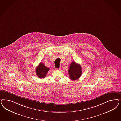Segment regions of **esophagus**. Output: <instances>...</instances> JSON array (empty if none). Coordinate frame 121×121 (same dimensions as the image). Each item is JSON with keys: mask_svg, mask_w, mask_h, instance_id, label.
<instances>
[{"mask_svg": "<svg viewBox=\"0 0 121 121\" xmlns=\"http://www.w3.org/2000/svg\"><path fill=\"white\" fill-rule=\"evenodd\" d=\"M60 69H61V68H60H60H57V69H56H56H55V70H60Z\"/></svg>", "mask_w": 121, "mask_h": 121, "instance_id": "34e87169", "label": "esophagus"}]
</instances>
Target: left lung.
Returning <instances> with one entry per match:
<instances>
[{"mask_svg":"<svg viewBox=\"0 0 121 121\" xmlns=\"http://www.w3.org/2000/svg\"><path fill=\"white\" fill-rule=\"evenodd\" d=\"M68 73L71 80L75 81L81 76L82 70L81 65L73 61L70 64Z\"/></svg>","mask_w":121,"mask_h":121,"instance_id":"left-lung-1","label":"left lung"}]
</instances>
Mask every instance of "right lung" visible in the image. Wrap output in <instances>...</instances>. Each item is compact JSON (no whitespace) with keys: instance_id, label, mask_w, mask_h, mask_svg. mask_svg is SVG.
Here are the masks:
<instances>
[{"instance_id":"obj_1","label":"right lung","mask_w":121,"mask_h":121,"mask_svg":"<svg viewBox=\"0 0 121 121\" xmlns=\"http://www.w3.org/2000/svg\"><path fill=\"white\" fill-rule=\"evenodd\" d=\"M50 69L45 66L43 63H40L35 69V73L39 78H44Z\"/></svg>"}]
</instances>
